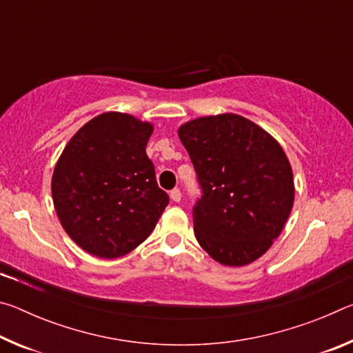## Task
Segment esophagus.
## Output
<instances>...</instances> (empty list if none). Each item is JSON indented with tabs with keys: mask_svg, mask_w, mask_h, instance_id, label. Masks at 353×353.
<instances>
[{
	"mask_svg": "<svg viewBox=\"0 0 353 353\" xmlns=\"http://www.w3.org/2000/svg\"><path fill=\"white\" fill-rule=\"evenodd\" d=\"M170 198H171L172 201H174V202H181V199H182V193H181V190H179V188L171 190Z\"/></svg>",
	"mask_w": 353,
	"mask_h": 353,
	"instance_id": "obj_1",
	"label": "esophagus"
}]
</instances>
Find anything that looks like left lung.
Listing matches in <instances>:
<instances>
[{
	"label": "left lung",
	"mask_w": 353,
	"mask_h": 353,
	"mask_svg": "<svg viewBox=\"0 0 353 353\" xmlns=\"http://www.w3.org/2000/svg\"><path fill=\"white\" fill-rule=\"evenodd\" d=\"M177 134L202 190L193 208L201 248L225 266L260 259L294 204L292 170L282 146L235 113L191 119Z\"/></svg>",
	"instance_id": "left-lung-1"
}]
</instances>
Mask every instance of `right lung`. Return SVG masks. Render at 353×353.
I'll list each match as a JSON object with an SVG mask.
<instances>
[{
  "label": "right lung",
  "mask_w": 353,
  "mask_h": 353,
  "mask_svg": "<svg viewBox=\"0 0 353 353\" xmlns=\"http://www.w3.org/2000/svg\"><path fill=\"white\" fill-rule=\"evenodd\" d=\"M154 126L105 112L71 137L52 172L56 213L77 246L99 259L129 254L151 235L170 198L146 145Z\"/></svg>",
  "instance_id": "1"
}]
</instances>
